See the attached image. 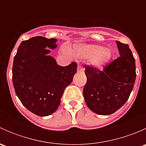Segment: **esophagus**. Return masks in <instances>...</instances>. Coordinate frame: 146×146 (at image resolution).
Returning <instances> with one entry per match:
<instances>
[{"mask_svg":"<svg viewBox=\"0 0 146 146\" xmlns=\"http://www.w3.org/2000/svg\"><path fill=\"white\" fill-rule=\"evenodd\" d=\"M84 71V68L82 67V66H78V73H82Z\"/></svg>","mask_w":146,"mask_h":146,"instance_id":"34e87169","label":"esophagus"}]
</instances>
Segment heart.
I'll use <instances>...</instances> for the list:
<instances>
[{"label": "heart", "instance_id": "heart-1", "mask_svg": "<svg viewBox=\"0 0 146 146\" xmlns=\"http://www.w3.org/2000/svg\"><path fill=\"white\" fill-rule=\"evenodd\" d=\"M66 51H68L66 49ZM74 54L81 58L90 60L97 68H102L111 57L110 49L97 44H81L74 47Z\"/></svg>", "mask_w": 146, "mask_h": 146}]
</instances>
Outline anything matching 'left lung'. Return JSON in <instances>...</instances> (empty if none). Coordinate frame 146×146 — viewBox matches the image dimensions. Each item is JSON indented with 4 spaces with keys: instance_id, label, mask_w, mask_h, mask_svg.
Instances as JSON below:
<instances>
[{
    "instance_id": "8db88e82",
    "label": "left lung",
    "mask_w": 146,
    "mask_h": 146,
    "mask_svg": "<svg viewBox=\"0 0 146 146\" xmlns=\"http://www.w3.org/2000/svg\"><path fill=\"white\" fill-rule=\"evenodd\" d=\"M116 42L120 56L102 70L85 66L84 98L88 108L100 115H109L120 109L129 99L136 80L135 58L129 45Z\"/></svg>"
}]
</instances>
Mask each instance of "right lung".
Here are the masks:
<instances>
[{
  "label": "right lung",
  "instance_id": "1",
  "mask_svg": "<svg viewBox=\"0 0 146 146\" xmlns=\"http://www.w3.org/2000/svg\"><path fill=\"white\" fill-rule=\"evenodd\" d=\"M56 39L35 36L23 41L15 56L13 82L22 104L35 114L45 117L58 107L64 90L71 83L77 64L67 66L57 64L48 56L55 48Z\"/></svg>",
  "mask_w": 146,
  "mask_h": 146
}]
</instances>
